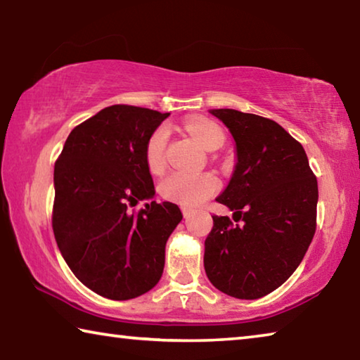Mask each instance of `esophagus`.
Instances as JSON below:
<instances>
[{"label":"esophagus","instance_id":"1","mask_svg":"<svg viewBox=\"0 0 360 360\" xmlns=\"http://www.w3.org/2000/svg\"><path fill=\"white\" fill-rule=\"evenodd\" d=\"M192 210L191 208H186V206H184V208H182V214H184V217L186 219H188V217H191L192 216Z\"/></svg>","mask_w":360,"mask_h":360}]
</instances>
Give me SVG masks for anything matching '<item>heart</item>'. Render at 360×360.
Returning <instances> with one entry per match:
<instances>
[{
  "mask_svg": "<svg viewBox=\"0 0 360 360\" xmlns=\"http://www.w3.org/2000/svg\"><path fill=\"white\" fill-rule=\"evenodd\" d=\"M187 130L205 150H216L224 144V133L211 120L195 117L187 122ZM168 139V131L165 127H158L149 136L146 143L144 157L148 168L152 173L162 172L165 165V146ZM219 188V181L214 174L202 173H182L174 172L165 176L158 184V192L168 202L178 203L182 206L202 205L210 197H212Z\"/></svg>",
  "mask_w": 360,
  "mask_h": 360,
  "instance_id": "heart-1",
  "label": "heart"
}]
</instances>
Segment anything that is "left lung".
Wrapping results in <instances>:
<instances>
[{"label": "left lung", "mask_w": 360, "mask_h": 360, "mask_svg": "<svg viewBox=\"0 0 360 360\" xmlns=\"http://www.w3.org/2000/svg\"><path fill=\"white\" fill-rule=\"evenodd\" d=\"M235 141L233 173L216 198L233 211L212 216L205 240L206 276L224 294L255 300L285 283L316 231L318 181L302 144L275 120L210 109Z\"/></svg>", "instance_id": "8db88e82"}]
</instances>
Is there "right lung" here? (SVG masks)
<instances>
[{
  "instance_id": "right-lung-1",
  "label": "right lung",
  "mask_w": 360,
  "mask_h": 360,
  "mask_svg": "<svg viewBox=\"0 0 360 360\" xmlns=\"http://www.w3.org/2000/svg\"><path fill=\"white\" fill-rule=\"evenodd\" d=\"M169 112L114 105L70 133L53 168L52 227L75 276L111 300H130L160 281L165 246L182 221L178 205L154 202L146 163L149 136ZM149 199L136 215L128 211Z\"/></svg>"
}]
</instances>
